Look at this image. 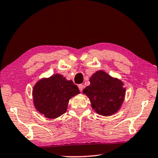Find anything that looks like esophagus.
I'll return each instance as SVG.
<instances>
[{"instance_id": "obj_1", "label": "esophagus", "mask_w": 158, "mask_h": 158, "mask_svg": "<svg viewBox=\"0 0 158 158\" xmlns=\"http://www.w3.org/2000/svg\"><path fill=\"white\" fill-rule=\"evenodd\" d=\"M84 88H85V85H82V84H81V85H78V89H79L80 91H82Z\"/></svg>"}]
</instances>
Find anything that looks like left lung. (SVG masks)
Returning <instances> with one entry per match:
<instances>
[{"mask_svg":"<svg viewBox=\"0 0 158 158\" xmlns=\"http://www.w3.org/2000/svg\"><path fill=\"white\" fill-rule=\"evenodd\" d=\"M120 80L113 78L104 71H98L90 78V85L83 90L92 108L98 114L110 116L120 109L124 100L125 88Z\"/></svg>","mask_w":158,"mask_h":158,"instance_id":"1","label":"left lung"}]
</instances>
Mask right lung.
Returning <instances> with one entry per match:
<instances>
[{
    "label": "right lung",
    "mask_w": 158,
    "mask_h": 158,
    "mask_svg": "<svg viewBox=\"0 0 158 158\" xmlns=\"http://www.w3.org/2000/svg\"><path fill=\"white\" fill-rule=\"evenodd\" d=\"M80 93L72 80H67L60 74H54L38 81L33 87V96L35 108L49 118H55L67 111L69 99Z\"/></svg>",
    "instance_id": "1"
}]
</instances>
